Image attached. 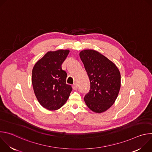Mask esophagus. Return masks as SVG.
Masks as SVG:
<instances>
[{
  "label": "esophagus",
  "mask_w": 152,
  "mask_h": 152,
  "mask_svg": "<svg viewBox=\"0 0 152 152\" xmlns=\"http://www.w3.org/2000/svg\"><path fill=\"white\" fill-rule=\"evenodd\" d=\"M72 87H73V89L74 90H77V84L76 83H75L73 86H72Z\"/></svg>",
  "instance_id": "esophagus-1"
}]
</instances>
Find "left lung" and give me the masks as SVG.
Here are the masks:
<instances>
[{
	"label": "left lung",
	"instance_id": "8db88e82",
	"mask_svg": "<svg viewBox=\"0 0 152 152\" xmlns=\"http://www.w3.org/2000/svg\"><path fill=\"white\" fill-rule=\"evenodd\" d=\"M90 81V90L84 97L90 109L102 113L114 103L121 86V75L116 65L99 52L86 49L79 53Z\"/></svg>",
	"mask_w": 152,
	"mask_h": 152
}]
</instances>
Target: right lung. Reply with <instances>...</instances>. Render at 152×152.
<instances>
[{
  "label": "right lung",
  "mask_w": 152,
  "mask_h": 152,
  "mask_svg": "<svg viewBox=\"0 0 152 152\" xmlns=\"http://www.w3.org/2000/svg\"><path fill=\"white\" fill-rule=\"evenodd\" d=\"M69 50L49 51L38 60L32 69V82L39 104L50 111L61 107L69 99L72 86L66 83L67 73L61 65Z\"/></svg>",
  "instance_id": "add662e5"
}]
</instances>
